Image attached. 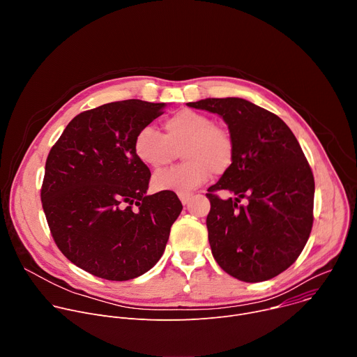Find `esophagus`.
I'll return each instance as SVG.
<instances>
[{
	"instance_id": "34e87169",
	"label": "esophagus",
	"mask_w": 357,
	"mask_h": 357,
	"mask_svg": "<svg viewBox=\"0 0 357 357\" xmlns=\"http://www.w3.org/2000/svg\"><path fill=\"white\" fill-rule=\"evenodd\" d=\"M179 199H181V202L183 203V205H188L189 200L192 199V193H183V195H179Z\"/></svg>"
}]
</instances>
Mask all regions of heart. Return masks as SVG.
Masks as SVG:
<instances>
[{"instance_id":"heart-1","label":"heart","mask_w":357,"mask_h":357,"mask_svg":"<svg viewBox=\"0 0 357 357\" xmlns=\"http://www.w3.org/2000/svg\"><path fill=\"white\" fill-rule=\"evenodd\" d=\"M165 134L152 127L141 128L134 139L137 158L149 168L171 164L181 150L182 165L160 171L152 176L157 190L190 193L205 183L211 174L222 175L234 161V142L230 132L205 114L181 110L164 121Z\"/></svg>"}]
</instances>
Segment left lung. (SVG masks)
Masks as SVG:
<instances>
[{"label": "left lung", "instance_id": "obj_1", "mask_svg": "<svg viewBox=\"0 0 357 357\" xmlns=\"http://www.w3.org/2000/svg\"><path fill=\"white\" fill-rule=\"evenodd\" d=\"M188 106L220 116L234 142L233 165L206 195L215 260L240 281L277 277L298 259L314 222L315 182L299 142L278 116L244 98H205ZM216 190L236 197L220 199ZM243 197L248 203L238 207Z\"/></svg>", "mask_w": 357, "mask_h": 357}]
</instances>
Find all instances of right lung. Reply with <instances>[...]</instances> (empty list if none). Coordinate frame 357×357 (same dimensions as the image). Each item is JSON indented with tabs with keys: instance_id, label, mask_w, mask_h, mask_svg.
<instances>
[{
	"instance_id": "obj_1",
	"label": "right lung",
	"mask_w": 357,
	"mask_h": 357,
	"mask_svg": "<svg viewBox=\"0 0 357 357\" xmlns=\"http://www.w3.org/2000/svg\"><path fill=\"white\" fill-rule=\"evenodd\" d=\"M165 107L132 98L83 112L49 152L40 199L50 233L96 277L127 281L151 270L182 211L174 192L146 195L151 172L134 152L137 132Z\"/></svg>"
}]
</instances>
